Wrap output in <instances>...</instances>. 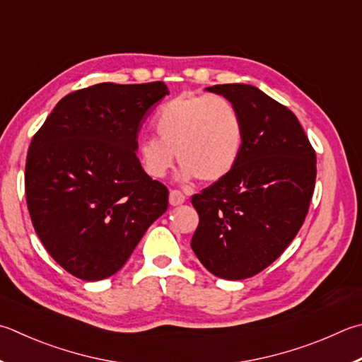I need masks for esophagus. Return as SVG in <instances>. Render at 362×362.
I'll return each mask as SVG.
<instances>
[{
    "instance_id": "1",
    "label": "esophagus",
    "mask_w": 362,
    "mask_h": 362,
    "mask_svg": "<svg viewBox=\"0 0 362 362\" xmlns=\"http://www.w3.org/2000/svg\"><path fill=\"white\" fill-rule=\"evenodd\" d=\"M185 194H183L180 189H170L169 193V204L170 206H180V204L185 202Z\"/></svg>"
}]
</instances>
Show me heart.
Instances as JSON below:
<instances>
[{"instance_id":"obj_1","label":"heart","mask_w":362,"mask_h":362,"mask_svg":"<svg viewBox=\"0 0 362 362\" xmlns=\"http://www.w3.org/2000/svg\"><path fill=\"white\" fill-rule=\"evenodd\" d=\"M156 136L137 146L141 164L153 179L169 173L175 156L183 179L216 182L231 173L244 142L238 107L218 95H182L163 104L155 117Z\"/></svg>"}]
</instances>
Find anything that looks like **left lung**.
<instances>
[{"instance_id": "left-lung-1", "label": "left lung", "mask_w": 362, "mask_h": 362, "mask_svg": "<svg viewBox=\"0 0 362 362\" xmlns=\"http://www.w3.org/2000/svg\"><path fill=\"white\" fill-rule=\"evenodd\" d=\"M207 91L238 107L244 142L231 173L192 198L199 225L192 248L209 272L242 280L264 271L304 223L317 155L290 109L245 83Z\"/></svg>"}]
</instances>
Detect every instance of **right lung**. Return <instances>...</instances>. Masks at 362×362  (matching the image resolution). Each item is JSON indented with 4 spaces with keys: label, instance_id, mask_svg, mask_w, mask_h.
Here are the masks:
<instances>
[{
    "label": "right lung",
    "instance_id": "add662e5",
    "mask_svg": "<svg viewBox=\"0 0 362 362\" xmlns=\"http://www.w3.org/2000/svg\"><path fill=\"white\" fill-rule=\"evenodd\" d=\"M164 82L98 83L66 95L33 136L25 166L26 206L49 255L77 279L120 271L169 192L137 158L142 120Z\"/></svg>",
    "mask_w": 362,
    "mask_h": 362
}]
</instances>
